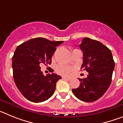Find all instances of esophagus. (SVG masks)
<instances>
[{
  "label": "esophagus",
  "instance_id": "34e87169",
  "mask_svg": "<svg viewBox=\"0 0 123 123\" xmlns=\"http://www.w3.org/2000/svg\"><path fill=\"white\" fill-rule=\"evenodd\" d=\"M64 80H68V81H70L71 80V78H66V77H63Z\"/></svg>",
  "mask_w": 123,
  "mask_h": 123
}]
</instances>
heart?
I'll return each instance as SVG.
<instances>
[{
    "mask_svg": "<svg viewBox=\"0 0 123 123\" xmlns=\"http://www.w3.org/2000/svg\"><path fill=\"white\" fill-rule=\"evenodd\" d=\"M72 68L68 66L62 65V64H58L56 67V72L63 76H67L70 74Z\"/></svg>",
    "mask_w": 123,
    "mask_h": 123,
    "instance_id": "obj_1",
    "label": "heart"
}]
</instances>
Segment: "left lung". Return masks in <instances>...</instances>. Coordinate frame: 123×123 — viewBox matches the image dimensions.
<instances>
[{
	"label": "left lung",
	"instance_id": "obj_1",
	"mask_svg": "<svg viewBox=\"0 0 123 123\" xmlns=\"http://www.w3.org/2000/svg\"><path fill=\"white\" fill-rule=\"evenodd\" d=\"M83 53L81 69L88 72L87 77L78 78V88L72 92L80 100H97L104 94L111 82L115 62L111 50L100 42L86 37L79 45Z\"/></svg>",
	"mask_w": 123,
	"mask_h": 123
}]
</instances>
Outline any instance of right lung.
I'll return each instance as SVG.
<instances>
[{"label": "right lung", "mask_w": 123, "mask_h": 123, "mask_svg": "<svg viewBox=\"0 0 123 123\" xmlns=\"http://www.w3.org/2000/svg\"><path fill=\"white\" fill-rule=\"evenodd\" d=\"M63 42L38 37L17 46L12 57L13 78L21 93L27 100L42 102L54 94L56 83L61 77L54 73L45 76L40 65L50 64L56 47Z\"/></svg>", "instance_id": "right-lung-1"}]
</instances>
